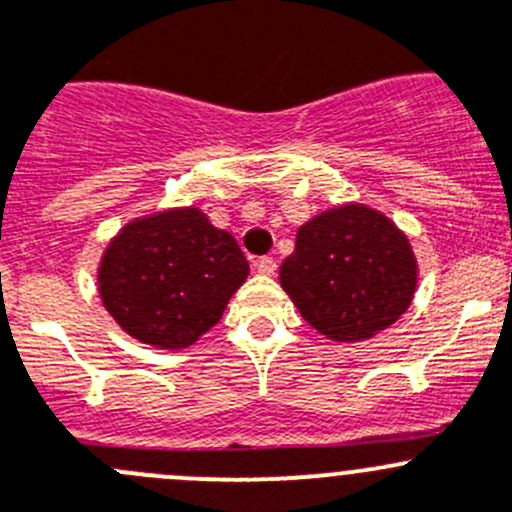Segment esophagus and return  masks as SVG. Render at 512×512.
<instances>
[{
  "instance_id": "obj_1",
  "label": "esophagus",
  "mask_w": 512,
  "mask_h": 512,
  "mask_svg": "<svg viewBox=\"0 0 512 512\" xmlns=\"http://www.w3.org/2000/svg\"><path fill=\"white\" fill-rule=\"evenodd\" d=\"M256 269H259V274H264V276H274L276 261L271 259V256H261V259L256 261Z\"/></svg>"
}]
</instances>
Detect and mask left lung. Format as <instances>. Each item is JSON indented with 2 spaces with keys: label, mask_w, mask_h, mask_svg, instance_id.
<instances>
[{
  "label": "left lung",
  "mask_w": 512,
  "mask_h": 512,
  "mask_svg": "<svg viewBox=\"0 0 512 512\" xmlns=\"http://www.w3.org/2000/svg\"><path fill=\"white\" fill-rule=\"evenodd\" d=\"M279 279L316 332L357 342L405 314L417 264L407 236L387 216L352 203L299 228Z\"/></svg>",
  "instance_id": "left-lung-1"
}]
</instances>
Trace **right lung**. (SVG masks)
Segmentation results:
<instances>
[{"label": "right lung", "instance_id": "obj_1", "mask_svg": "<svg viewBox=\"0 0 512 512\" xmlns=\"http://www.w3.org/2000/svg\"><path fill=\"white\" fill-rule=\"evenodd\" d=\"M236 238L198 208L155 213L128 223L100 266L105 309L130 337L180 349L206 334L246 281Z\"/></svg>", "mask_w": 512, "mask_h": 512}]
</instances>
